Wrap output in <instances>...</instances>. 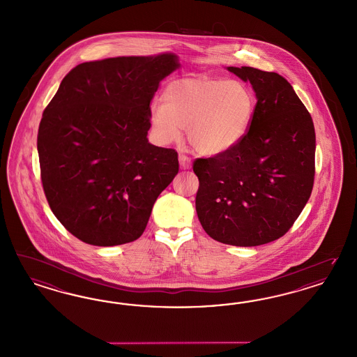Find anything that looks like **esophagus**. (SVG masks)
I'll use <instances>...</instances> for the list:
<instances>
[{
  "label": "esophagus",
  "instance_id": "34e87169",
  "mask_svg": "<svg viewBox=\"0 0 357 357\" xmlns=\"http://www.w3.org/2000/svg\"><path fill=\"white\" fill-rule=\"evenodd\" d=\"M178 162H180V167L183 169H190L192 168V160L185 155H178Z\"/></svg>",
  "mask_w": 357,
  "mask_h": 357
}]
</instances>
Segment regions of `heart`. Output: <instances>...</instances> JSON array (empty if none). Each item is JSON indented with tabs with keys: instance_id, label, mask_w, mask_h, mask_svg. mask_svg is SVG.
Listing matches in <instances>:
<instances>
[{
	"instance_id": "obj_1",
	"label": "heart",
	"mask_w": 357,
	"mask_h": 357,
	"mask_svg": "<svg viewBox=\"0 0 357 357\" xmlns=\"http://www.w3.org/2000/svg\"><path fill=\"white\" fill-rule=\"evenodd\" d=\"M162 101L149 109L155 139L168 146L186 138L205 156L234 150L245 138L252 122L256 98L252 89L236 79L186 77L165 88Z\"/></svg>"
}]
</instances>
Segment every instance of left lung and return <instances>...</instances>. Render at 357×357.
I'll use <instances>...</instances> for the list:
<instances>
[{
	"instance_id": "1",
	"label": "left lung",
	"mask_w": 357,
	"mask_h": 357,
	"mask_svg": "<svg viewBox=\"0 0 357 357\" xmlns=\"http://www.w3.org/2000/svg\"><path fill=\"white\" fill-rule=\"evenodd\" d=\"M257 104L242 143L195 161L198 219L214 241L255 247L281 238L310 198L315 131L293 86L275 72L227 67Z\"/></svg>"
}]
</instances>
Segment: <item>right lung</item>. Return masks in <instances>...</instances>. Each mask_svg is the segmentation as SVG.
I'll use <instances>...</instances> for the list:
<instances>
[{
	"mask_svg": "<svg viewBox=\"0 0 357 357\" xmlns=\"http://www.w3.org/2000/svg\"><path fill=\"white\" fill-rule=\"evenodd\" d=\"M178 56H118L63 79L38 131L40 176L55 217L82 242H134L178 173L177 152L149 142V109Z\"/></svg>",
	"mask_w": 357,
	"mask_h": 357,
	"instance_id": "1",
	"label": "right lung"
}]
</instances>
